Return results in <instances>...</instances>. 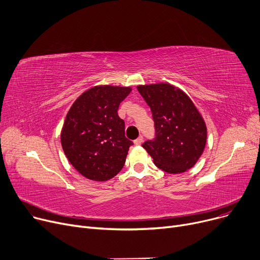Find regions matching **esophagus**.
Segmentation results:
<instances>
[{
  "label": "esophagus",
  "mask_w": 260,
  "mask_h": 260,
  "mask_svg": "<svg viewBox=\"0 0 260 260\" xmlns=\"http://www.w3.org/2000/svg\"><path fill=\"white\" fill-rule=\"evenodd\" d=\"M142 142H143V137H142V136H139V137L134 141L135 145H141V144H142Z\"/></svg>",
  "instance_id": "1"
}]
</instances>
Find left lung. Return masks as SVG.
<instances>
[{
  "instance_id": "1",
  "label": "left lung",
  "mask_w": 260,
  "mask_h": 260,
  "mask_svg": "<svg viewBox=\"0 0 260 260\" xmlns=\"http://www.w3.org/2000/svg\"><path fill=\"white\" fill-rule=\"evenodd\" d=\"M151 107L156 137L142 146L155 166L170 174L193 168L207 143V125L193 101L180 88L169 83L138 85Z\"/></svg>"
}]
</instances>
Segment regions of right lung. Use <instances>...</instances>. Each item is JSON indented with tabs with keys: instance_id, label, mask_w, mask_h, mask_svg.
I'll return each instance as SVG.
<instances>
[{
	"instance_id": "obj_1",
	"label": "right lung",
	"mask_w": 260,
	"mask_h": 260,
	"mask_svg": "<svg viewBox=\"0 0 260 260\" xmlns=\"http://www.w3.org/2000/svg\"><path fill=\"white\" fill-rule=\"evenodd\" d=\"M131 87L98 85L82 93L68 111L61 131L62 148L87 179L106 181L123 168L133 142L125 137L120 103Z\"/></svg>"
}]
</instances>
